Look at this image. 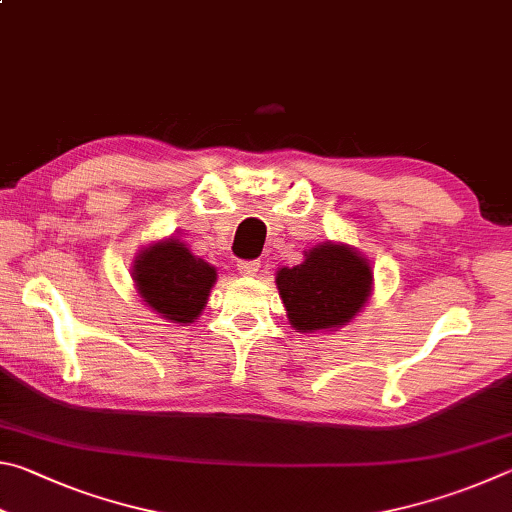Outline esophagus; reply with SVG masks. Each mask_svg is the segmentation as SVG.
<instances>
[{
    "label": "esophagus",
    "instance_id": "esophagus-1",
    "mask_svg": "<svg viewBox=\"0 0 512 512\" xmlns=\"http://www.w3.org/2000/svg\"><path fill=\"white\" fill-rule=\"evenodd\" d=\"M261 267V261H238V272L242 276H254Z\"/></svg>",
    "mask_w": 512,
    "mask_h": 512
}]
</instances>
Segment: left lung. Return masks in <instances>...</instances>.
<instances>
[{"label":"left lung","instance_id":"1","mask_svg":"<svg viewBox=\"0 0 512 512\" xmlns=\"http://www.w3.org/2000/svg\"><path fill=\"white\" fill-rule=\"evenodd\" d=\"M371 267L344 245H319L306 261L283 267L276 276L290 324L299 333L344 326L360 312L371 292Z\"/></svg>","mask_w":512,"mask_h":512}]
</instances>
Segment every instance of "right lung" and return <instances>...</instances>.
<instances>
[{
  "mask_svg": "<svg viewBox=\"0 0 512 512\" xmlns=\"http://www.w3.org/2000/svg\"><path fill=\"white\" fill-rule=\"evenodd\" d=\"M134 283L143 301L161 317L191 324L209 299L215 270L170 238L143 251L134 265Z\"/></svg>",
  "mask_w": 512,
  "mask_h": 512,
  "instance_id": "obj_1",
  "label": "right lung"
}]
</instances>
